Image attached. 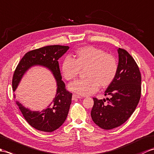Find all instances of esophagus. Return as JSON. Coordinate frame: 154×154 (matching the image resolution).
<instances>
[{"label":"esophagus","mask_w":154,"mask_h":154,"mask_svg":"<svg viewBox=\"0 0 154 154\" xmlns=\"http://www.w3.org/2000/svg\"><path fill=\"white\" fill-rule=\"evenodd\" d=\"M81 96H79V95H77V94H73V96H72V99L73 100H75V99H81Z\"/></svg>","instance_id":"esophagus-1"}]
</instances>
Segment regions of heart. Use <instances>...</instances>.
Returning <instances> with one entry per match:
<instances>
[{
	"label": "heart",
	"mask_w": 154,
	"mask_h": 154,
	"mask_svg": "<svg viewBox=\"0 0 154 154\" xmlns=\"http://www.w3.org/2000/svg\"><path fill=\"white\" fill-rule=\"evenodd\" d=\"M86 79H78L69 85L70 91L79 95L88 96L97 92L99 86L104 88L115 78L118 64L112 55L91 45L77 49L75 59L66 57L61 64V73L65 79H75L80 69L86 68Z\"/></svg>",
	"instance_id": "1"
}]
</instances>
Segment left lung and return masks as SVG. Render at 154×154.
Returning <instances> with one entry per match:
<instances>
[{"instance_id": "obj_1", "label": "left lung", "mask_w": 154, "mask_h": 154, "mask_svg": "<svg viewBox=\"0 0 154 154\" xmlns=\"http://www.w3.org/2000/svg\"><path fill=\"white\" fill-rule=\"evenodd\" d=\"M119 54L118 71L112 83L104 95L106 100L93 98L94 105L91 115L93 122L104 130L115 128L131 116L138 105L141 95V74L136 61L123 49H117Z\"/></svg>"}]
</instances>
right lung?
I'll list each match as a JSON object with an SVG mask.
<instances>
[{"label": "right lung", "instance_id": "right-lung-1", "mask_svg": "<svg viewBox=\"0 0 154 154\" xmlns=\"http://www.w3.org/2000/svg\"><path fill=\"white\" fill-rule=\"evenodd\" d=\"M69 49L63 45H48L28 52L20 61L12 79L16 91L24 75L32 67L40 66L50 71L56 81V93L51 103L42 110H32L16 100L20 110L31 126L40 131L51 132L58 129L67 119L71 103L72 93L65 89L58 60ZM14 97L16 96L14 94Z\"/></svg>", "mask_w": 154, "mask_h": 154}]
</instances>
